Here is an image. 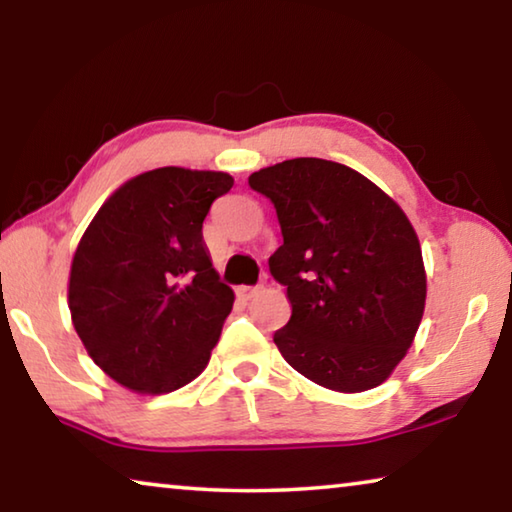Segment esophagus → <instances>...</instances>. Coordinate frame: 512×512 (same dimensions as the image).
<instances>
[{"instance_id": "obj_1", "label": "esophagus", "mask_w": 512, "mask_h": 512, "mask_svg": "<svg viewBox=\"0 0 512 512\" xmlns=\"http://www.w3.org/2000/svg\"><path fill=\"white\" fill-rule=\"evenodd\" d=\"M259 291H262V287H239L237 296L243 298V300H250V298H255Z\"/></svg>"}]
</instances>
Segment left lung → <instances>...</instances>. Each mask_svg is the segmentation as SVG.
Returning a JSON list of instances; mask_svg holds the SVG:
<instances>
[{"label": "left lung", "instance_id": "1", "mask_svg": "<svg viewBox=\"0 0 512 512\" xmlns=\"http://www.w3.org/2000/svg\"><path fill=\"white\" fill-rule=\"evenodd\" d=\"M269 198L285 243L269 269L291 319L273 335L291 367L332 392H367L415 342L426 269L403 209L358 170L316 157L248 177Z\"/></svg>", "mask_w": 512, "mask_h": 512}]
</instances>
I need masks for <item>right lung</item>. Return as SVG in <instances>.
Masks as SVG:
<instances>
[{
    "label": "right lung",
    "mask_w": 512,
    "mask_h": 512,
    "mask_svg": "<svg viewBox=\"0 0 512 512\" xmlns=\"http://www.w3.org/2000/svg\"><path fill=\"white\" fill-rule=\"evenodd\" d=\"M221 170L154 168L107 198L75 250L68 307L81 344L109 378L168 394L205 371L234 291L202 241Z\"/></svg>",
    "instance_id": "add662e5"
}]
</instances>
